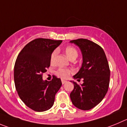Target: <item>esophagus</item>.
Returning <instances> with one entry per match:
<instances>
[{"label": "esophagus", "mask_w": 127, "mask_h": 127, "mask_svg": "<svg viewBox=\"0 0 127 127\" xmlns=\"http://www.w3.org/2000/svg\"><path fill=\"white\" fill-rule=\"evenodd\" d=\"M61 82H62V84H64L65 83H66V82H67V81H66V80H61Z\"/></svg>", "instance_id": "esophagus-1"}]
</instances>
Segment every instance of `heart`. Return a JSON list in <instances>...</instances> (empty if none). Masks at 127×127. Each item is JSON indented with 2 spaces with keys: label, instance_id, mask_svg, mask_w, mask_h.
Segmentation results:
<instances>
[{
  "label": "heart",
  "instance_id": "1",
  "mask_svg": "<svg viewBox=\"0 0 127 127\" xmlns=\"http://www.w3.org/2000/svg\"><path fill=\"white\" fill-rule=\"evenodd\" d=\"M65 53H66V56H67L68 58L71 60L73 58H76L78 57V53L76 49L74 48L73 46H67L65 48ZM57 54V50H54L53 51V53H51V55L50 58V61L51 63H53L54 62V58H55ZM73 72V71L72 69H66V68H62V67H60L59 69H57L55 72L56 75L59 78H63V79H64V78H67V77L70 75V74H71Z\"/></svg>",
  "mask_w": 127,
  "mask_h": 127
}]
</instances>
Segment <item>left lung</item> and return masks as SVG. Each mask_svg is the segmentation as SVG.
Wrapping results in <instances>:
<instances>
[{
  "instance_id": "obj_1",
  "label": "left lung",
  "mask_w": 127,
  "mask_h": 127,
  "mask_svg": "<svg viewBox=\"0 0 127 127\" xmlns=\"http://www.w3.org/2000/svg\"><path fill=\"white\" fill-rule=\"evenodd\" d=\"M80 47L83 55L81 69L74 79L83 80L79 85L73 81L74 89L70 93L73 105L83 110H89L101 102L106 94L110 83V70L103 49L86 39L70 41Z\"/></svg>"
}]
</instances>
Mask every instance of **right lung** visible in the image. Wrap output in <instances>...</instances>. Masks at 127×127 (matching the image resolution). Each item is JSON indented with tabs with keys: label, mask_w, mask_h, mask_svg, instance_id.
Here are the masks:
<instances>
[{
	"label": "right lung",
	"mask_w": 127,
	"mask_h": 127,
	"mask_svg": "<svg viewBox=\"0 0 127 127\" xmlns=\"http://www.w3.org/2000/svg\"><path fill=\"white\" fill-rule=\"evenodd\" d=\"M61 42V40L35 39L24 47L15 61L16 90L25 105L35 112L50 109L62 85L61 79L55 76L50 81L42 80V74L50 66L51 53Z\"/></svg>",
	"instance_id": "add662e5"
}]
</instances>
